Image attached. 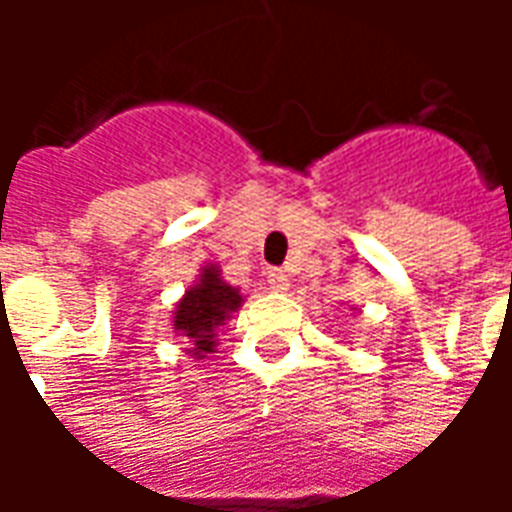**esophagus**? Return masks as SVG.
Listing matches in <instances>:
<instances>
[{
  "label": "esophagus",
  "mask_w": 512,
  "mask_h": 512,
  "mask_svg": "<svg viewBox=\"0 0 512 512\" xmlns=\"http://www.w3.org/2000/svg\"><path fill=\"white\" fill-rule=\"evenodd\" d=\"M267 284L273 292H287L290 290V278L284 270H267Z\"/></svg>",
  "instance_id": "34e87169"
}]
</instances>
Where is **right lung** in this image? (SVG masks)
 <instances>
[{
    "label": "right lung",
    "mask_w": 512,
    "mask_h": 512,
    "mask_svg": "<svg viewBox=\"0 0 512 512\" xmlns=\"http://www.w3.org/2000/svg\"><path fill=\"white\" fill-rule=\"evenodd\" d=\"M239 306H242V295L236 287L222 281L220 267L203 264L195 287L186 290L172 312V329L189 343L186 354L195 359L211 354L217 345V331Z\"/></svg>",
    "instance_id": "right-lung-1"
}]
</instances>
